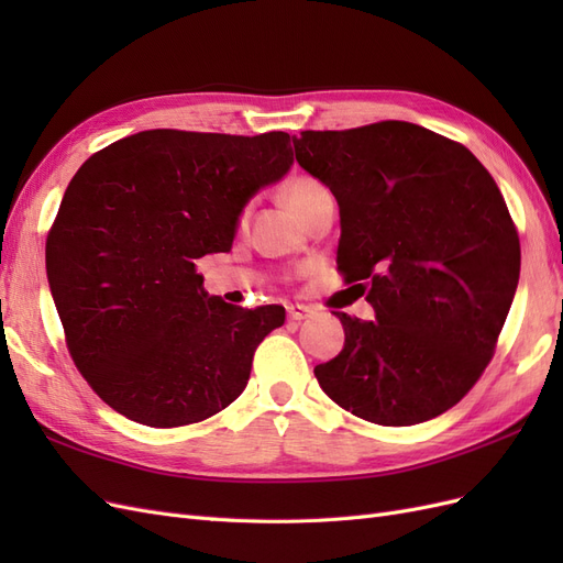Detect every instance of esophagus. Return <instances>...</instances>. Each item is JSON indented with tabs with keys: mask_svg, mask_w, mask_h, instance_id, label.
<instances>
[{
	"mask_svg": "<svg viewBox=\"0 0 563 563\" xmlns=\"http://www.w3.org/2000/svg\"><path fill=\"white\" fill-rule=\"evenodd\" d=\"M312 314H314V310L308 308V305H291V308H288V319H294V321H302Z\"/></svg>",
	"mask_w": 563,
	"mask_h": 563,
	"instance_id": "1",
	"label": "esophagus"
}]
</instances>
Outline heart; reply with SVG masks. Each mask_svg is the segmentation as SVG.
<instances>
[{
	"mask_svg": "<svg viewBox=\"0 0 563 563\" xmlns=\"http://www.w3.org/2000/svg\"><path fill=\"white\" fill-rule=\"evenodd\" d=\"M321 190H323V185L317 178L294 176L291 180L284 185V199H286L288 207H291V211L300 216L305 211V207H308V203L312 201V197H317ZM246 216H249V207H244L240 211V223H244Z\"/></svg>",
	"mask_w": 563,
	"mask_h": 563,
	"instance_id": "heart-1",
	"label": "heart"
}]
</instances>
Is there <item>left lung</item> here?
Masks as SVG:
<instances>
[{"mask_svg":"<svg viewBox=\"0 0 563 563\" xmlns=\"http://www.w3.org/2000/svg\"><path fill=\"white\" fill-rule=\"evenodd\" d=\"M294 147L338 201L340 275L376 310L335 312L345 347L314 368L321 389L387 428L441 416L482 378L519 284L496 180L465 145L395 119L302 131Z\"/></svg>","mask_w":563,"mask_h":563,"instance_id":"1","label":"left lung"}]
</instances>
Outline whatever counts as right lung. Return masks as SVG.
Masks as SVG:
<instances>
[{
  "instance_id": "right-lung-1",
  "label": "right lung",
  "mask_w": 563,
  "mask_h": 563,
  "mask_svg": "<svg viewBox=\"0 0 563 563\" xmlns=\"http://www.w3.org/2000/svg\"><path fill=\"white\" fill-rule=\"evenodd\" d=\"M294 164L291 135L152 129L79 166L46 236L75 366L117 413L183 428L242 395L282 305L209 296L197 261L230 251L244 203Z\"/></svg>"
}]
</instances>
